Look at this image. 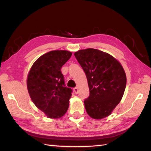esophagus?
<instances>
[{
    "instance_id": "obj_1",
    "label": "esophagus",
    "mask_w": 151,
    "mask_h": 151,
    "mask_svg": "<svg viewBox=\"0 0 151 151\" xmlns=\"http://www.w3.org/2000/svg\"><path fill=\"white\" fill-rule=\"evenodd\" d=\"M74 92H75V94H78V88L77 87L74 88Z\"/></svg>"
}]
</instances>
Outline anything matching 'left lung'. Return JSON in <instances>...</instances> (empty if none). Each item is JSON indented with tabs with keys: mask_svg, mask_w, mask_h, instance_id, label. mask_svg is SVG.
<instances>
[{
	"mask_svg": "<svg viewBox=\"0 0 151 151\" xmlns=\"http://www.w3.org/2000/svg\"><path fill=\"white\" fill-rule=\"evenodd\" d=\"M75 57L88 81L90 94L84 101L86 112L94 119L105 118L123 96L127 85L123 68L111 55L94 48L78 50Z\"/></svg>",
	"mask_w": 151,
	"mask_h": 151,
	"instance_id": "1",
	"label": "left lung"
}]
</instances>
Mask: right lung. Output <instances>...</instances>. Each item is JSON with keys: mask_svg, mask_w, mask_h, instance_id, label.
<instances>
[{"mask_svg": "<svg viewBox=\"0 0 151 151\" xmlns=\"http://www.w3.org/2000/svg\"><path fill=\"white\" fill-rule=\"evenodd\" d=\"M72 52L52 50L33 64L27 77V88L36 106L50 119L63 116L67 111L73 90L66 87L61 68Z\"/></svg>", "mask_w": 151, "mask_h": 151, "instance_id": "right-lung-1", "label": "right lung"}]
</instances>
